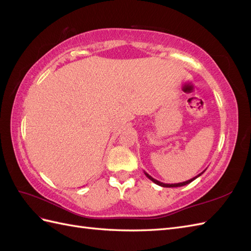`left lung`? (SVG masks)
Returning <instances> with one entry per match:
<instances>
[{"label": "left lung", "mask_w": 251, "mask_h": 251, "mask_svg": "<svg viewBox=\"0 0 251 251\" xmlns=\"http://www.w3.org/2000/svg\"><path fill=\"white\" fill-rule=\"evenodd\" d=\"M204 172H205V170H204L202 173H200L199 175H197L196 177L192 178V179H189V180H187V181H184V182H180V183H174V184H168V183H163V182L158 181V180L154 179V178L151 177V176H150V175H149L148 173L144 172V174H146V176H147V177H148L150 180L153 181L154 183H156L157 185H160V186H162V187H180V186H184V185H186V184H188V183H191V182H193L195 179H197V178H198V177H200L201 175H202Z\"/></svg>", "instance_id": "obj_1"}]
</instances>
